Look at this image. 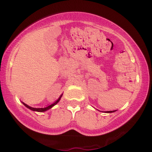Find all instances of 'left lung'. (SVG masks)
Here are the masks:
<instances>
[{
	"instance_id": "left-lung-1",
	"label": "left lung",
	"mask_w": 152,
	"mask_h": 152,
	"mask_svg": "<svg viewBox=\"0 0 152 152\" xmlns=\"http://www.w3.org/2000/svg\"><path fill=\"white\" fill-rule=\"evenodd\" d=\"M116 111V110L115 111H106V113H113V112H115Z\"/></svg>"
}]
</instances>
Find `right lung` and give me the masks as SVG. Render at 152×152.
Returning a JSON list of instances; mask_svg holds the SVG:
<instances>
[{"mask_svg": "<svg viewBox=\"0 0 152 152\" xmlns=\"http://www.w3.org/2000/svg\"><path fill=\"white\" fill-rule=\"evenodd\" d=\"M62 95H63V94H61V95L60 96V97H59L58 100H57V101H56V102H54L53 104H50V105L48 106H47V107H45V108H34V107H31V106H30L27 105V104H25V103H24V102H22V104H23V105L25 106L26 107H27L28 109H31V111H38V112H44V111H48V109H51V108L53 107V106H55L56 104H58V103L59 102V101L61 100V97H62Z\"/></svg>", "mask_w": 152, "mask_h": 152, "instance_id": "obj_1", "label": "right lung"}]
</instances>
